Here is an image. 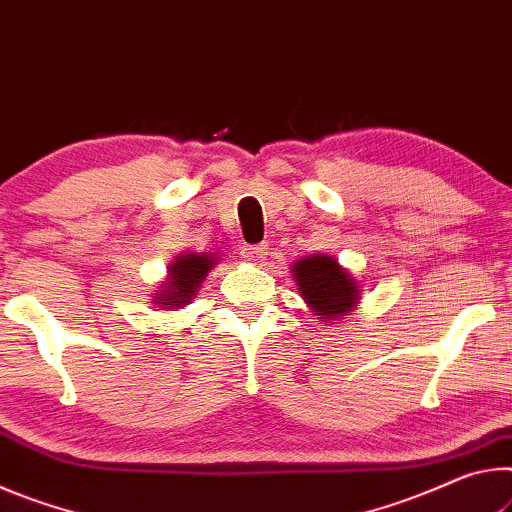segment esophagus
I'll return each instance as SVG.
<instances>
[{
  "label": "esophagus",
  "instance_id": "1",
  "mask_svg": "<svg viewBox=\"0 0 512 512\" xmlns=\"http://www.w3.org/2000/svg\"><path fill=\"white\" fill-rule=\"evenodd\" d=\"M242 258L249 263H263L267 258V245L261 242V245H247L242 247Z\"/></svg>",
  "mask_w": 512,
  "mask_h": 512
}]
</instances>
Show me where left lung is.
<instances>
[{
	"label": "left lung",
	"mask_w": 512,
	"mask_h": 512,
	"mask_svg": "<svg viewBox=\"0 0 512 512\" xmlns=\"http://www.w3.org/2000/svg\"><path fill=\"white\" fill-rule=\"evenodd\" d=\"M301 297L317 320H340L358 304V283L333 256L313 254L292 265Z\"/></svg>",
	"instance_id": "1"
}]
</instances>
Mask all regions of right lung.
<instances>
[{"label": "right lung", "instance_id": "1", "mask_svg": "<svg viewBox=\"0 0 512 512\" xmlns=\"http://www.w3.org/2000/svg\"><path fill=\"white\" fill-rule=\"evenodd\" d=\"M213 265H217V258L213 254H206V251L204 254L177 256L167 267V281L156 292L152 304L158 306V311L190 304V299L195 297L197 288L206 279V274L211 272Z\"/></svg>", "mask_w": 512, "mask_h": 512}]
</instances>
